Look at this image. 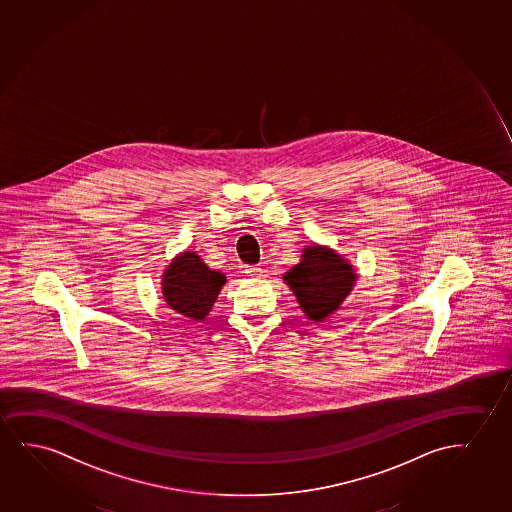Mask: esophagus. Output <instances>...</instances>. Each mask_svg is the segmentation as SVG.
Returning a JSON list of instances; mask_svg holds the SVG:
<instances>
[{
    "label": "esophagus",
    "instance_id": "1",
    "mask_svg": "<svg viewBox=\"0 0 512 512\" xmlns=\"http://www.w3.org/2000/svg\"><path fill=\"white\" fill-rule=\"evenodd\" d=\"M245 272L251 275V277H260L263 268H261L260 265H258V267H247L245 268Z\"/></svg>",
    "mask_w": 512,
    "mask_h": 512
}]
</instances>
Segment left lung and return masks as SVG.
<instances>
[{"instance_id":"obj_1","label":"left lung","mask_w":512,"mask_h":512,"mask_svg":"<svg viewBox=\"0 0 512 512\" xmlns=\"http://www.w3.org/2000/svg\"><path fill=\"white\" fill-rule=\"evenodd\" d=\"M303 314L314 323L326 321L351 295L358 274L342 254L326 245H305L302 260L284 274Z\"/></svg>"}]
</instances>
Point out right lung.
<instances>
[{
	"mask_svg": "<svg viewBox=\"0 0 512 512\" xmlns=\"http://www.w3.org/2000/svg\"><path fill=\"white\" fill-rule=\"evenodd\" d=\"M226 284V275L205 265L195 251L179 252L161 275V295L177 314L203 321Z\"/></svg>",
	"mask_w": 512,
	"mask_h": 512,
	"instance_id": "1",
	"label": "right lung"
}]
</instances>
